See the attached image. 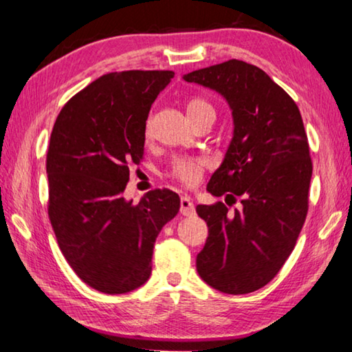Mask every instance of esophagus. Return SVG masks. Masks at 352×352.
<instances>
[{
  "instance_id": "obj_1",
  "label": "esophagus",
  "mask_w": 352,
  "mask_h": 352,
  "mask_svg": "<svg viewBox=\"0 0 352 352\" xmlns=\"http://www.w3.org/2000/svg\"><path fill=\"white\" fill-rule=\"evenodd\" d=\"M180 212L183 214V216H194L195 214V206L192 204V200H190L189 195H182L180 199Z\"/></svg>"
}]
</instances>
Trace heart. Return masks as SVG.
<instances>
[{
	"label": "heart",
	"instance_id": "obj_1",
	"mask_svg": "<svg viewBox=\"0 0 352 352\" xmlns=\"http://www.w3.org/2000/svg\"><path fill=\"white\" fill-rule=\"evenodd\" d=\"M188 116L194 119L195 116L201 115L205 111H214L212 105L206 102L205 99L201 98H192L186 105ZM206 168V162L201 158H192V157H180L175 158L170 164V175L175 180L182 182L186 186H192V184L200 180L201 172Z\"/></svg>",
	"mask_w": 352,
	"mask_h": 352
}]
</instances>
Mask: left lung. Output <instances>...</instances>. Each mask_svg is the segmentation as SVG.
<instances>
[{
  "label": "left lung",
  "mask_w": 352,
  "mask_h": 352,
  "mask_svg": "<svg viewBox=\"0 0 352 352\" xmlns=\"http://www.w3.org/2000/svg\"><path fill=\"white\" fill-rule=\"evenodd\" d=\"M183 79L230 105L233 138L206 190L242 204L234 212L222 201L195 208L210 230L197 272L223 294H250L281 270L307 216L312 162L300 110L269 74L236 58Z\"/></svg>",
  "instance_id": "1"
}]
</instances>
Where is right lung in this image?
<instances>
[{
    "mask_svg": "<svg viewBox=\"0 0 352 352\" xmlns=\"http://www.w3.org/2000/svg\"><path fill=\"white\" fill-rule=\"evenodd\" d=\"M172 71H121L100 76L56 119L46 157L47 214L58 247L83 283L119 295L152 273L155 241L177 216L180 197L155 189L126 200L129 164L144 152L146 121Z\"/></svg>",
    "mask_w": 352,
    "mask_h": 352,
    "instance_id": "add662e5",
    "label": "right lung"
}]
</instances>
